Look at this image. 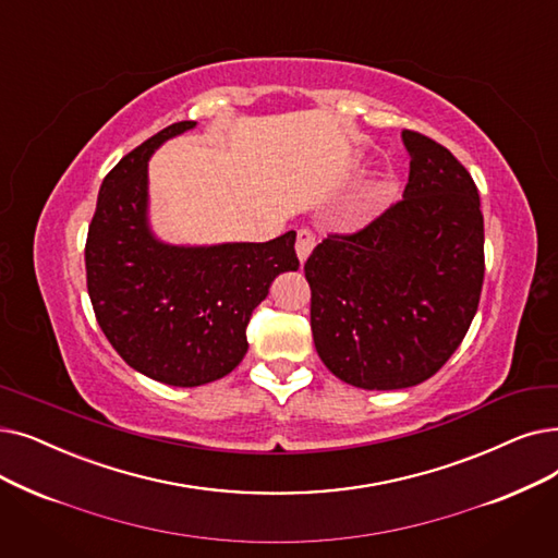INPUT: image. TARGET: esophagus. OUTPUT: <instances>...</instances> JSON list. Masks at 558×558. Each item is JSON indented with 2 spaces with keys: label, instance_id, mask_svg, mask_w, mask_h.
I'll return each mask as SVG.
<instances>
[{
  "label": "esophagus",
  "instance_id": "34e87169",
  "mask_svg": "<svg viewBox=\"0 0 558 558\" xmlns=\"http://www.w3.org/2000/svg\"><path fill=\"white\" fill-rule=\"evenodd\" d=\"M312 251H314V234L310 230H299V236H296L299 262L305 264V259L312 255Z\"/></svg>",
  "mask_w": 558,
  "mask_h": 558
}]
</instances>
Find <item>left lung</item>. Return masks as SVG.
<instances>
[{
    "mask_svg": "<svg viewBox=\"0 0 558 558\" xmlns=\"http://www.w3.org/2000/svg\"><path fill=\"white\" fill-rule=\"evenodd\" d=\"M403 201L305 262L312 337L324 365L362 390H403L463 342L483 287V214L465 166L445 145L401 132Z\"/></svg>",
    "mask_w": 558,
    "mask_h": 558,
    "instance_id": "1",
    "label": "left lung"
}]
</instances>
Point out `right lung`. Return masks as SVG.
I'll return each mask as SVG.
<instances>
[{"label": "right lung", "instance_id": "right-lung-1", "mask_svg": "<svg viewBox=\"0 0 558 558\" xmlns=\"http://www.w3.org/2000/svg\"><path fill=\"white\" fill-rule=\"evenodd\" d=\"M198 123L168 125L105 178L86 239L95 317L132 369L173 387L228 376L248 351L251 312L299 269L296 232L266 244H168L150 223L148 161Z\"/></svg>", "mask_w": 558, "mask_h": 558}]
</instances>
